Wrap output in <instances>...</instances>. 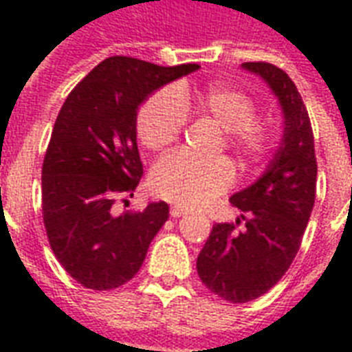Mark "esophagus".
<instances>
[{"label": "esophagus", "instance_id": "obj_1", "mask_svg": "<svg viewBox=\"0 0 352 352\" xmlns=\"http://www.w3.org/2000/svg\"><path fill=\"white\" fill-rule=\"evenodd\" d=\"M188 210L186 208H182V206H171V210H170V215L171 217H181V215H184L186 214Z\"/></svg>", "mask_w": 352, "mask_h": 352}]
</instances>
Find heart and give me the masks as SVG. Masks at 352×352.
<instances>
[{
    "instance_id": "1",
    "label": "heart",
    "mask_w": 352,
    "mask_h": 352,
    "mask_svg": "<svg viewBox=\"0 0 352 352\" xmlns=\"http://www.w3.org/2000/svg\"><path fill=\"white\" fill-rule=\"evenodd\" d=\"M208 115L225 129V146L246 162L261 160L272 146V131L256 118V104L245 93L214 85L201 93L179 85L159 91L144 102L137 115L138 140L148 149H162L181 137L186 111ZM235 170L225 157L197 159L184 151L162 157L149 175L151 192L170 203L195 208L232 186Z\"/></svg>"
}]
</instances>
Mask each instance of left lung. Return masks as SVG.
Segmentation results:
<instances>
[{"label": "left lung", "instance_id": "obj_1", "mask_svg": "<svg viewBox=\"0 0 352 352\" xmlns=\"http://www.w3.org/2000/svg\"><path fill=\"white\" fill-rule=\"evenodd\" d=\"M243 69L259 74L278 96L285 131L267 171L230 197L241 219L217 223L197 257L201 281L230 303L256 300L289 270L314 206L318 175L311 118L294 82L272 63L246 62Z\"/></svg>", "mask_w": 352, "mask_h": 352}]
</instances>
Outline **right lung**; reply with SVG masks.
Segmentation results:
<instances>
[{
    "label": "right lung",
    "mask_w": 352,
    "mask_h": 352,
    "mask_svg": "<svg viewBox=\"0 0 352 352\" xmlns=\"http://www.w3.org/2000/svg\"><path fill=\"white\" fill-rule=\"evenodd\" d=\"M138 58L100 62L63 102L41 168V212L49 245L82 287L111 290L140 270L149 243L170 217L160 201L115 214L142 177L138 106L155 89L197 71Z\"/></svg>",
    "instance_id": "1"
}]
</instances>
